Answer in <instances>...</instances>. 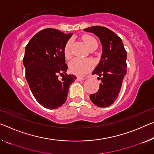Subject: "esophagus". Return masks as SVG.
<instances>
[{
    "label": "esophagus",
    "mask_w": 154,
    "mask_h": 154,
    "mask_svg": "<svg viewBox=\"0 0 154 154\" xmlns=\"http://www.w3.org/2000/svg\"><path fill=\"white\" fill-rule=\"evenodd\" d=\"M86 78V77H77V81H82V80H85Z\"/></svg>",
    "instance_id": "esophagus-1"
}]
</instances>
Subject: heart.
<instances>
[{
  "label": "heart",
  "instance_id": "obj_1",
  "mask_svg": "<svg viewBox=\"0 0 154 154\" xmlns=\"http://www.w3.org/2000/svg\"><path fill=\"white\" fill-rule=\"evenodd\" d=\"M83 40L86 44L87 47L90 50L92 48H97L98 46L97 40L90 35H84L83 37ZM71 47H72V40H68L64 46V55L65 57L69 58L71 56ZM93 67V62L92 60L86 59L82 60L79 58H75L69 63V69L70 72L73 74L84 76L87 74Z\"/></svg>",
  "mask_w": 154,
  "mask_h": 154
}]
</instances>
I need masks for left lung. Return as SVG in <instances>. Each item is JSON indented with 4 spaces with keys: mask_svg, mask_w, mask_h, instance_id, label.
<instances>
[{
    "mask_svg": "<svg viewBox=\"0 0 154 154\" xmlns=\"http://www.w3.org/2000/svg\"><path fill=\"white\" fill-rule=\"evenodd\" d=\"M93 33L102 45L101 60L92 72L101 79L97 93L90 95L91 101L97 106L106 108L116 101L120 92L122 82L127 73V53L120 37L109 29L93 26L84 29Z\"/></svg>",
    "mask_w": 154,
    "mask_h": 154,
    "instance_id": "obj_1",
    "label": "left lung"
}]
</instances>
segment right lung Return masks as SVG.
Instances as JSON below:
<instances>
[{
	"mask_svg": "<svg viewBox=\"0 0 154 154\" xmlns=\"http://www.w3.org/2000/svg\"><path fill=\"white\" fill-rule=\"evenodd\" d=\"M72 35L45 29L36 33L26 46L23 58L26 79L34 97L45 108L62 106L66 101L70 85L77 79L66 73L68 66L64 49ZM59 74L63 76L61 80Z\"/></svg>",
	"mask_w": 154,
	"mask_h": 154,
	"instance_id": "right-lung-1",
	"label": "right lung"
}]
</instances>
